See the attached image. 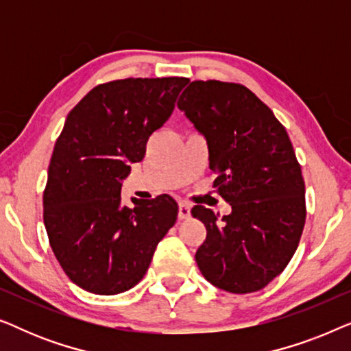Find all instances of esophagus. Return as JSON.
I'll return each instance as SVG.
<instances>
[{
	"label": "esophagus",
	"instance_id": "1",
	"mask_svg": "<svg viewBox=\"0 0 351 351\" xmlns=\"http://www.w3.org/2000/svg\"><path fill=\"white\" fill-rule=\"evenodd\" d=\"M191 214V208L190 204H186L182 201V203H179V219L184 220V219H189Z\"/></svg>",
	"mask_w": 351,
	"mask_h": 351
}]
</instances>
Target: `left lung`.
<instances>
[{"mask_svg":"<svg viewBox=\"0 0 351 351\" xmlns=\"http://www.w3.org/2000/svg\"><path fill=\"white\" fill-rule=\"evenodd\" d=\"M177 107L206 138L214 186L232 206L220 219L195 206L206 241L195 254L199 271L219 289L247 294L285 270L305 225V184L286 129L241 84L193 81Z\"/></svg>","mask_w":351,"mask_h":351,"instance_id":"8db88e82","label":"left lung"}]
</instances>
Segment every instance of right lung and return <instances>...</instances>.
<instances>
[{
  "label": "right lung",
  "instance_id": "add662e5",
  "mask_svg": "<svg viewBox=\"0 0 351 351\" xmlns=\"http://www.w3.org/2000/svg\"><path fill=\"white\" fill-rule=\"evenodd\" d=\"M186 78H128L95 86L65 119L43 195L52 252L81 289L114 295L145 275L177 220L169 195L121 204L123 180L174 112Z\"/></svg>",
  "mask_w": 351,
  "mask_h": 351
}]
</instances>
